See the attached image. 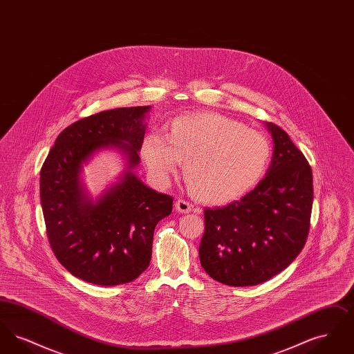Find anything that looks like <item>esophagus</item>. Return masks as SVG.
I'll return each mask as SVG.
<instances>
[{
	"mask_svg": "<svg viewBox=\"0 0 354 354\" xmlns=\"http://www.w3.org/2000/svg\"><path fill=\"white\" fill-rule=\"evenodd\" d=\"M175 208L178 212H182V214H188L192 211V204L187 202L185 199H178L175 203Z\"/></svg>",
	"mask_w": 354,
	"mask_h": 354,
	"instance_id": "obj_1",
	"label": "esophagus"
}]
</instances>
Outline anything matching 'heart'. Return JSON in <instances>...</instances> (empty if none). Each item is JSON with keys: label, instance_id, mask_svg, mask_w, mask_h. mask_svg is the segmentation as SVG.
Masks as SVG:
<instances>
[{"label": "heart", "instance_id": "obj_1", "mask_svg": "<svg viewBox=\"0 0 354 354\" xmlns=\"http://www.w3.org/2000/svg\"><path fill=\"white\" fill-rule=\"evenodd\" d=\"M140 155L158 183H166L179 163L189 194L201 202L223 204L248 194L272 160L270 140L241 122L218 113L175 118L166 135L147 134Z\"/></svg>", "mask_w": 354, "mask_h": 354}]
</instances>
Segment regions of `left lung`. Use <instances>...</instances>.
Here are the masks:
<instances>
[{
  "instance_id": "left-lung-1",
  "label": "left lung",
  "mask_w": 354,
  "mask_h": 354,
  "mask_svg": "<svg viewBox=\"0 0 354 354\" xmlns=\"http://www.w3.org/2000/svg\"><path fill=\"white\" fill-rule=\"evenodd\" d=\"M274 150L264 179L240 201L204 209V270L231 286L261 284L305 245L313 203L312 169L289 135L267 123Z\"/></svg>"
}]
</instances>
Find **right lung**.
Instances as JSON below:
<instances>
[{"label":"right lung","mask_w":354,"mask_h":354,"mask_svg":"<svg viewBox=\"0 0 354 354\" xmlns=\"http://www.w3.org/2000/svg\"><path fill=\"white\" fill-rule=\"evenodd\" d=\"M149 110L150 106L120 107L77 120L58 135L42 165L39 194L51 251L86 283L134 281L150 266L156 224L172 211V196L158 194L133 172ZM104 147L127 153L128 171L93 203L79 174L82 163Z\"/></svg>","instance_id":"obj_1"}]
</instances>
